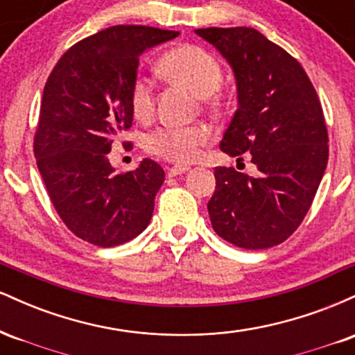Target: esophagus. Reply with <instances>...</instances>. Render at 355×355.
Segmentation results:
<instances>
[{
    "label": "esophagus",
    "mask_w": 355,
    "mask_h": 355,
    "mask_svg": "<svg viewBox=\"0 0 355 355\" xmlns=\"http://www.w3.org/2000/svg\"><path fill=\"white\" fill-rule=\"evenodd\" d=\"M190 166L187 165H173V166H166V173H168V177H177V175H182L185 172H189Z\"/></svg>",
    "instance_id": "esophagus-1"
}]
</instances>
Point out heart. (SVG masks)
<instances>
[{"instance_id": "1", "label": "heart", "mask_w": 355, "mask_h": 355, "mask_svg": "<svg viewBox=\"0 0 355 355\" xmlns=\"http://www.w3.org/2000/svg\"><path fill=\"white\" fill-rule=\"evenodd\" d=\"M158 70L166 78L190 89L198 98H209L222 83V67L211 53L195 44H180L168 50L158 61ZM130 108L138 120L152 116L155 107L153 85L145 76H135L128 92ZM210 141L203 126L165 125L145 137L148 153L175 164H190Z\"/></svg>"}]
</instances>
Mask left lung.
<instances>
[{"label": "left lung", "mask_w": 355, "mask_h": 355, "mask_svg": "<svg viewBox=\"0 0 355 355\" xmlns=\"http://www.w3.org/2000/svg\"><path fill=\"white\" fill-rule=\"evenodd\" d=\"M195 33L217 48L237 85V110L220 150L239 158L247 152L257 166L254 177L215 168L217 187L207 205L211 227L247 250L279 245L302 223L327 166L319 96L299 61L254 28Z\"/></svg>", "instance_id": "1"}]
</instances>
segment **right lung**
<instances>
[{
    "mask_svg": "<svg viewBox=\"0 0 355 355\" xmlns=\"http://www.w3.org/2000/svg\"><path fill=\"white\" fill-rule=\"evenodd\" d=\"M178 31L118 24L64 53L43 89L35 157L50 200L76 237L115 247L140 235L152 220L165 180L157 162L115 173L108 153L132 126L128 92L141 53Z\"/></svg>",
    "mask_w": 355,
    "mask_h": 355,
    "instance_id": "1",
    "label": "right lung"
}]
</instances>
